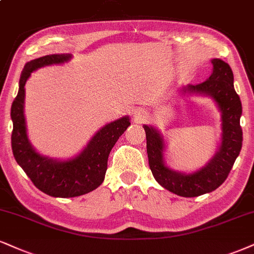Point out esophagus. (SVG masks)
<instances>
[{
    "mask_svg": "<svg viewBox=\"0 0 254 254\" xmlns=\"http://www.w3.org/2000/svg\"><path fill=\"white\" fill-rule=\"evenodd\" d=\"M134 119H135V121H137V122H141L146 119V114L143 112L136 111L135 113H134Z\"/></svg>",
    "mask_w": 254,
    "mask_h": 254,
    "instance_id": "34e87169",
    "label": "esophagus"
}]
</instances>
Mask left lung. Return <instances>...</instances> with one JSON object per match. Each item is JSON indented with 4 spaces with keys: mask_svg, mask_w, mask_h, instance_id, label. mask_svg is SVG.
<instances>
[{
    "mask_svg": "<svg viewBox=\"0 0 254 254\" xmlns=\"http://www.w3.org/2000/svg\"><path fill=\"white\" fill-rule=\"evenodd\" d=\"M211 62L213 71L205 82L195 86L187 84L180 89L183 95L190 94L211 98L221 114V142L207 164L190 173L168 167L164 158V135L155 127L143 125L153 177L164 189L185 198H193L217 190L226 180L243 146V130L240 127L243 107L234 89L232 69L220 59H212Z\"/></svg>",
    "mask_w": 254,
    "mask_h": 254,
    "instance_id": "left-lung-1",
    "label": "left lung"
}]
</instances>
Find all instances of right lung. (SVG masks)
<instances>
[{
  "instance_id": "right-lung-1",
  "label": "right lung",
  "mask_w": 254,
  "mask_h": 254,
  "mask_svg": "<svg viewBox=\"0 0 254 254\" xmlns=\"http://www.w3.org/2000/svg\"><path fill=\"white\" fill-rule=\"evenodd\" d=\"M71 58V54H53L27 62L10 111L11 148L15 160L37 189L55 198H73L98 189L105 179L109 153L130 125L128 115L109 122L94 134L79 154L64 160L42 155L34 148L27 134L24 86L33 71L47 65L65 64Z\"/></svg>"
}]
</instances>
